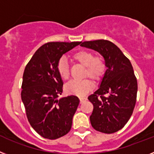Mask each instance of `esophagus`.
I'll use <instances>...</instances> for the list:
<instances>
[{
  "mask_svg": "<svg viewBox=\"0 0 154 154\" xmlns=\"http://www.w3.org/2000/svg\"><path fill=\"white\" fill-rule=\"evenodd\" d=\"M79 99H80V101H81V103H82L84 101H85V100L87 99L85 97H80Z\"/></svg>",
  "mask_w": 154,
  "mask_h": 154,
  "instance_id": "esophagus-1",
  "label": "esophagus"
}]
</instances>
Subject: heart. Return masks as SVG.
<instances>
[{
	"label": "heart",
	"instance_id": "1",
	"mask_svg": "<svg viewBox=\"0 0 154 154\" xmlns=\"http://www.w3.org/2000/svg\"><path fill=\"white\" fill-rule=\"evenodd\" d=\"M73 59L86 66L84 77H89L94 80H99L105 72V62L101 56H94V54L88 51H80L73 55ZM57 70L62 78L67 80L69 77V66L66 59L61 58L57 64ZM93 84L89 79L81 81L73 80L66 85L65 89L68 93L84 96L92 89Z\"/></svg>",
	"mask_w": 154,
	"mask_h": 154
}]
</instances>
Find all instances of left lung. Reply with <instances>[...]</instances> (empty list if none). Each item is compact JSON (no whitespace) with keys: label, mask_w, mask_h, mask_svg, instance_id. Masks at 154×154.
<instances>
[{"label":"left lung","mask_w":154,"mask_h":154,"mask_svg":"<svg viewBox=\"0 0 154 154\" xmlns=\"http://www.w3.org/2000/svg\"><path fill=\"white\" fill-rule=\"evenodd\" d=\"M81 46L99 52L107 68L99 88L88 97L94 106L91 126L100 132L114 133L127 124L136 103L138 84L131 63L106 40L85 41Z\"/></svg>","instance_id":"obj_1"}]
</instances>
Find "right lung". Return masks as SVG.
<instances>
[{"mask_svg":"<svg viewBox=\"0 0 154 154\" xmlns=\"http://www.w3.org/2000/svg\"><path fill=\"white\" fill-rule=\"evenodd\" d=\"M81 42H49L37 49L27 63L23 77L21 98L29 124L48 139L66 135L80 100L75 95L58 99L63 81L57 64L63 54Z\"/></svg>","mask_w":154,"mask_h":154,"instance_id":"obj_1","label":"right lung"}]
</instances>
